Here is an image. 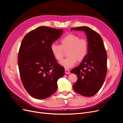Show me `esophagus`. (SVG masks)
Segmentation results:
<instances>
[{
    "instance_id": "1",
    "label": "esophagus",
    "mask_w": 123,
    "mask_h": 123,
    "mask_svg": "<svg viewBox=\"0 0 123 123\" xmlns=\"http://www.w3.org/2000/svg\"><path fill=\"white\" fill-rule=\"evenodd\" d=\"M65 73L66 74H70V72L69 71V70L67 69H65Z\"/></svg>"
}]
</instances>
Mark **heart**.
<instances>
[{"mask_svg": "<svg viewBox=\"0 0 123 123\" xmlns=\"http://www.w3.org/2000/svg\"><path fill=\"white\" fill-rule=\"evenodd\" d=\"M61 44L52 43L50 49L57 61H62L64 56L65 51H67L68 57L61 62V65L66 69L71 68L76 61L81 62L86 56L88 51V41L85 38H80L79 36L69 34L62 38Z\"/></svg>", "mask_w": 123, "mask_h": 123, "instance_id": "heart-1", "label": "heart"}]
</instances>
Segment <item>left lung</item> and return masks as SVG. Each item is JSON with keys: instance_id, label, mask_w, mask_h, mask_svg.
I'll list each match as a JSON object with an SVG mask.
<instances>
[{"instance_id": "8db88e82", "label": "left lung", "mask_w": 123, "mask_h": 123, "mask_svg": "<svg viewBox=\"0 0 123 123\" xmlns=\"http://www.w3.org/2000/svg\"><path fill=\"white\" fill-rule=\"evenodd\" d=\"M83 31L87 35L88 54L80 65L71 70L77 76L73 86L74 90L88 97L96 94L105 80L107 74V55L100 35L88 27L72 28L71 30Z\"/></svg>"}]
</instances>
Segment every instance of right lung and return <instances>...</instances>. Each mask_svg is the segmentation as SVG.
I'll list each match as a JSON object with an SVG mask.
<instances>
[{"label": "right lung", "instance_id": "add662e5", "mask_svg": "<svg viewBox=\"0 0 123 123\" xmlns=\"http://www.w3.org/2000/svg\"><path fill=\"white\" fill-rule=\"evenodd\" d=\"M63 30L41 26L29 32L22 40L18 56L20 79L33 98L44 99L54 94L57 81L65 74L52 53L50 46Z\"/></svg>", "mask_w": 123, "mask_h": 123}]
</instances>
